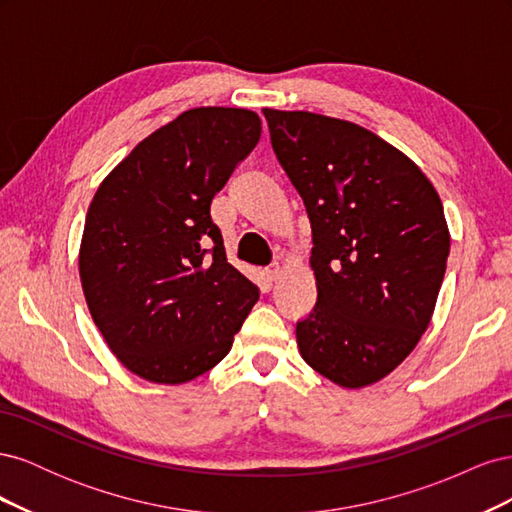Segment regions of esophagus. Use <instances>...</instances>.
<instances>
[{"label":"esophagus","mask_w":512,"mask_h":512,"mask_svg":"<svg viewBox=\"0 0 512 512\" xmlns=\"http://www.w3.org/2000/svg\"><path fill=\"white\" fill-rule=\"evenodd\" d=\"M267 273V280L269 282H275L277 277H280V273H282V267H280V262H273V265L265 271Z\"/></svg>","instance_id":"esophagus-1"}]
</instances>
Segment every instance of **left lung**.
Segmentation results:
<instances>
[{"instance_id": "8db88e82", "label": "left lung", "mask_w": 512, "mask_h": 512, "mask_svg": "<svg viewBox=\"0 0 512 512\" xmlns=\"http://www.w3.org/2000/svg\"><path fill=\"white\" fill-rule=\"evenodd\" d=\"M262 113L312 224L318 301L297 322L301 356L346 389L374 384L429 327L451 247L442 200L410 158L356 123Z\"/></svg>"}]
</instances>
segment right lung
<instances>
[{
  "label": "right lung",
  "mask_w": 512,
  "mask_h": 512,
  "mask_svg": "<svg viewBox=\"0 0 512 512\" xmlns=\"http://www.w3.org/2000/svg\"><path fill=\"white\" fill-rule=\"evenodd\" d=\"M260 130L245 108H192L138 143L91 200L83 292L132 374L158 384L205 374L258 301V286L226 262L211 200Z\"/></svg>",
  "instance_id": "1"
}]
</instances>
